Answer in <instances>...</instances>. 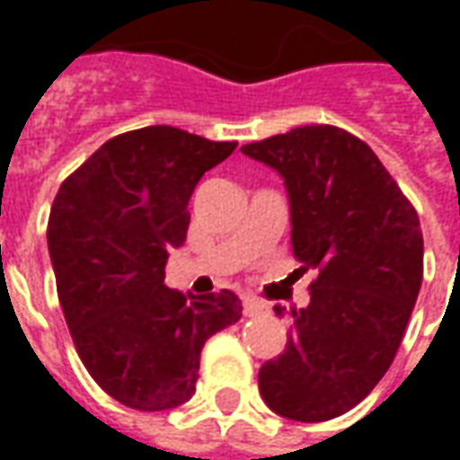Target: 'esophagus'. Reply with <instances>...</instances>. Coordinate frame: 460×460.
I'll use <instances>...</instances> for the list:
<instances>
[{
	"label": "esophagus",
	"mask_w": 460,
	"mask_h": 460,
	"mask_svg": "<svg viewBox=\"0 0 460 460\" xmlns=\"http://www.w3.org/2000/svg\"><path fill=\"white\" fill-rule=\"evenodd\" d=\"M266 310H269V303H263V300L256 298H243V315H246V318L261 315V313H266Z\"/></svg>",
	"instance_id": "obj_1"
}]
</instances>
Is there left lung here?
Instances as JSON below:
<instances>
[{"mask_svg": "<svg viewBox=\"0 0 460 460\" xmlns=\"http://www.w3.org/2000/svg\"><path fill=\"white\" fill-rule=\"evenodd\" d=\"M241 152L286 180L293 256L300 273H315L308 308L288 313V345L261 367V396L293 421H328L394 362L424 279L419 214L372 147L335 125L293 128Z\"/></svg>", "mask_w": 460, "mask_h": 460, "instance_id": "8db88e82", "label": "left lung"}]
</instances>
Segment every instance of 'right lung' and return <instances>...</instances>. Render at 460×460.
<instances>
[{"label": "right lung", "mask_w": 460, "mask_h": 460, "mask_svg": "<svg viewBox=\"0 0 460 460\" xmlns=\"http://www.w3.org/2000/svg\"><path fill=\"white\" fill-rule=\"evenodd\" d=\"M234 150L150 125L103 142L56 194L46 236L66 325L95 385L130 409L184 404L204 342L241 318L231 290L187 298L164 286L191 191Z\"/></svg>", "instance_id": "right-lung-1"}]
</instances>
